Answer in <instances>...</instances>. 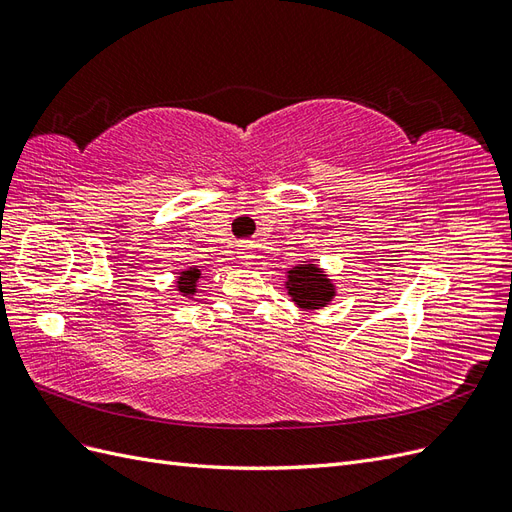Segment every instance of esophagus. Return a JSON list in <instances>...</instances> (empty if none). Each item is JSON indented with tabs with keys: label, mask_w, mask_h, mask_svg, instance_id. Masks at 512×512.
<instances>
[{
	"label": "esophagus",
	"mask_w": 512,
	"mask_h": 512,
	"mask_svg": "<svg viewBox=\"0 0 512 512\" xmlns=\"http://www.w3.org/2000/svg\"><path fill=\"white\" fill-rule=\"evenodd\" d=\"M239 260L243 262V265H250V262L254 260V252H252V247H250V245H243V247H241Z\"/></svg>",
	"instance_id": "esophagus-1"
}]
</instances>
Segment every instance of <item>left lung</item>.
Masks as SVG:
<instances>
[{"label": "left lung", "instance_id": "obj_1", "mask_svg": "<svg viewBox=\"0 0 512 512\" xmlns=\"http://www.w3.org/2000/svg\"><path fill=\"white\" fill-rule=\"evenodd\" d=\"M284 286L292 303L305 309V312H316V309L327 307L337 294L329 275L312 260L288 269Z\"/></svg>", "mask_w": 512, "mask_h": 512}]
</instances>
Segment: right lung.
I'll use <instances>...</instances> for the list:
<instances>
[{
  "instance_id": "obj_1",
  "label": "right lung",
  "mask_w": 512,
  "mask_h": 512,
  "mask_svg": "<svg viewBox=\"0 0 512 512\" xmlns=\"http://www.w3.org/2000/svg\"><path fill=\"white\" fill-rule=\"evenodd\" d=\"M198 280H200V269L190 267L185 271H179L177 275V290L183 294V297H194L196 290H198Z\"/></svg>"
}]
</instances>
